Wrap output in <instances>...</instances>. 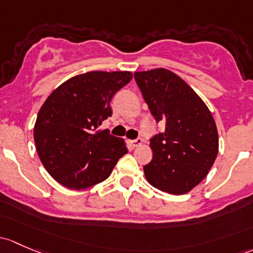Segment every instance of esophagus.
Segmentation results:
<instances>
[{"mask_svg":"<svg viewBox=\"0 0 253 253\" xmlns=\"http://www.w3.org/2000/svg\"><path fill=\"white\" fill-rule=\"evenodd\" d=\"M129 143H131L132 147H139V145L143 144V139H142V138H137V139L131 140Z\"/></svg>","mask_w":253,"mask_h":253,"instance_id":"obj_1","label":"esophagus"}]
</instances>
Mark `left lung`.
<instances>
[{"label": "left lung", "instance_id": "1", "mask_svg": "<svg viewBox=\"0 0 253 253\" xmlns=\"http://www.w3.org/2000/svg\"><path fill=\"white\" fill-rule=\"evenodd\" d=\"M134 79L165 132L150 139L153 160L145 178L156 189L182 195L209 173L218 154V132L211 111L195 91L167 69L134 73Z\"/></svg>", "mask_w": 253, "mask_h": 253}]
</instances>
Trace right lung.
<instances>
[{
  "mask_svg": "<svg viewBox=\"0 0 253 253\" xmlns=\"http://www.w3.org/2000/svg\"><path fill=\"white\" fill-rule=\"evenodd\" d=\"M132 76L129 71L81 74L55 88L41 106L34 127L36 150L64 187L81 190L103 182L127 154L124 139L97 128L113 114L111 98Z\"/></svg>",
  "mask_w": 253,
  "mask_h": 253,
  "instance_id": "1",
  "label": "right lung"
}]
</instances>
